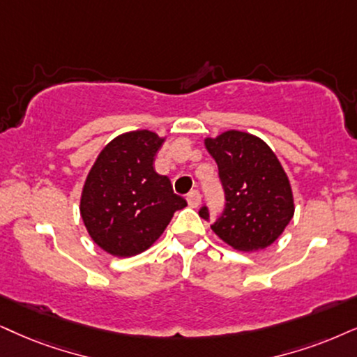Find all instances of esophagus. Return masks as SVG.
<instances>
[{"label":"esophagus","mask_w":357,"mask_h":357,"mask_svg":"<svg viewBox=\"0 0 357 357\" xmlns=\"http://www.w3.org/2000/svg\"><path fill=\"white\" fill-rule=\"evenodd\" d=\"M186 201H188V204L191 206V207H197L201 204V194H199V191H191L186 196Z\"/></svg>","instance_id":"esophagus-1"}]
</instances>
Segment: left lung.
I'll list each match as a JSON object with an SVG mask.
<instances>
[{"instance_id":"8db88e82","label":"left lung","mask_w":357,"mask_h":357,"mask_svg":"<svg viewBox=\"0 0 357 357\" xmlns=\"http://www.w3.org/2000/svg\"><path fill=\"white\" fill-rule=\"evenodd\" d=\"M204 143L218 163L225 194L224 212L211 229L236 250L272 245L295 212L290 181L277 155L264 139L238 130L206 138ZM199 215L209 220L206 206Z\"/></svg>"}]
</instances>
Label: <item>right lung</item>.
Segmentation results:
<instances>
[{
  "mask_svg": "<svg viewBox=\"0 0 357 357\" xmlns=\"http://www.w3.org/2000/svg\"><path fill=\"white\" fill-rule=\"evenodd\" d=\"M163 142L150 130L123 133L103 148L89 171L80 215L107 254L133 257L150 249L174 212L188 206L168 176L153 168Z\"/></svg>",
  "mask_w": 357,
  "mask_h": 357,
  "instance_id": "1",
  "label": "right lung"
}]
</instances>
